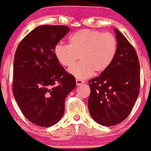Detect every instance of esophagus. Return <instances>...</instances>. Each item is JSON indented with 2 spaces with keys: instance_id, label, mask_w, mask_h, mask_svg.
I'll return each instance as SVG.
<instances>
[{
  "instance_id": "34e87169",
  "label": "esophagus",
  "mask_w": 151,
  "mask_h": 151,
  "mask_svg": "<svg viewBox=\"0 0 151 151\" xmlns=\"http://www.w3.org/2000/svg\"><path fill=\"white\" fill-rule=\"evenodd\" d=\"M76 84H77V86H80V85H81V84H84V81L81 80V79H76Z\"/></svg>"
}]
</instances>
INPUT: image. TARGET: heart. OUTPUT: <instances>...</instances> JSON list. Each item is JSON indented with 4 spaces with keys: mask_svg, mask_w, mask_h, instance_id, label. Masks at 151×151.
Returning <instances> with one entry per match:
<instances>
[{
    "mask_svg": "<svg viewBox=\"0 0 151 151\" xmlns=\"http://www.w3.org/2000/svg\"><path fill=\"white\" fill-rule=\"evenodd\" d=\"M55 55L62 66L70 67L81 55L82 61L69 69L77 79H84L93 73H101L111 65L117 52V41L110 32L81 30L69 38V45H58Z\"/></svg>",
    "mask_w": 151,
    "mask_h": 151,
    "instance_id": "obj_1",
    "label": "heart"
}]
</instances>
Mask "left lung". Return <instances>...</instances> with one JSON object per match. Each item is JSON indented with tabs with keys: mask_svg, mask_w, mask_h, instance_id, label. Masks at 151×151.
Listing matches in <instances>:
<instances>
[{
	"mask_svg": "<svg viewBox=\"0 0 151 151\" xmlns=\"http://www.w3.org/2000/svg\"><path fill=\"white\" fill-rule=\"evenodd\" d=\"M117 52L114 61L99 76L90 79V115L98 124L116 125L129 115L140 90V65L136 50L114 29Z\"/></svg>",
	"mask_w": 151,
	"mask_h": 151,
	"instance_id": "1",
	"label": "left lung"
}]
</instances>
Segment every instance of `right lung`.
Wrapping results in <instances>:
<instances>
[{"label": "right lung", "instance_id": "add662e5", "mask_svg": "<svg viewBox=\"0 0 151 151\" xmlns=\"http://www.w3.org/2000/svg\"><path fill=\"white\" fill-rule=\"evenodd\" d=\"M69 30L64 25L39 26L15 52L13 95L25 118L40 127H50L62 119L66 97L76 87L75 78L60 65L54 52Z\"/></svg>", "mask_w": 151, "mask_h": 151}]
</instances>
